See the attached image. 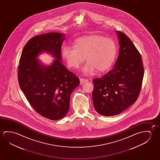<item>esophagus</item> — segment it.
Instances as JSON below:
<instances>
[{
    "label": "esophagus",
    "mask_w": 160,
    "mask_h": 160,
    "mask_svg": "<svg viewBox=\"0 0 160 160\" xmlns=\"http://www.w3.org/2000/svg\"><path fill=\"white\" fill-rule=\"evenodd\" d=\"M88 79H84V78H80V85H82L85 82H88Z\"/></svg>",
    "instance_id": "1"
}]
</instances>
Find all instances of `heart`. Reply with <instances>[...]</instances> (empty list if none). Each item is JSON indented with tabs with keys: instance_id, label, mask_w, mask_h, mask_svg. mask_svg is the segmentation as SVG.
Masks as SVG:
<instances>
[{
	"instance_id": "heart-1",
	"label": "heart",
	"mask_w": 160,
	"mask_h": 160,
	"mask_svg": "<svg viewBox=\"0 0 160 160\" xmlns=\"http://www.w3.org/2000/svg\"><path fill=\"white\" fill-rule=\"evenodd\" d=\"M117 45L113 39L99 34L90 35L76 39L73 47L65 46L62 56L70 68H78L85 60L87 64L82 68L86 75L95 70L104 72L110 68L115 60Z\"/></svg>"
}]
</instances>
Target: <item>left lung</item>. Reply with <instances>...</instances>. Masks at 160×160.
<instances>
[{"mask_svg": "<svg viewBox=\"0 0 160 160\" xmlns=\"http://www.w3.org/2000/svg\"><path fill=\"white\" fill-rule=\"evenodd\" d=\"M119 53L114 68L93 80L95 109L104 116L117 115L136 101L141 89L144 68L141 56L126 34L116 31Z\"/></svg>", "mask_w": 160, "mask_h": 160, "instance_id": "left-lung-1", "label": "left lung"}]
</instances>
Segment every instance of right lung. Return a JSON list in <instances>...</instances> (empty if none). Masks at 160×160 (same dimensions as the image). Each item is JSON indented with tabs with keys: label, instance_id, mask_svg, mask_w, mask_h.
I'll return each instance as SVG.
<instances>
[{
	"label": "right lung",
	"instance_id": "right-lung-1",
	"mask_svg": "<svg viewBox=\"0 0 160 160\" xmlns=\"http://www.w3.org/2000/svg\"><path fill=\"white\" fill-rule=\"evenodd\" d=\"M65 34L51 32L37 35L27 43L22 51L18 70L19 85L32 107L50 120L63 118L70 108V95L79 86V78L61 62ZM42 52L56 58L50 66L37 57Z\"/></svg>",
	"mask_w": 160,
	"mask_h": 160
}]
</instances>
